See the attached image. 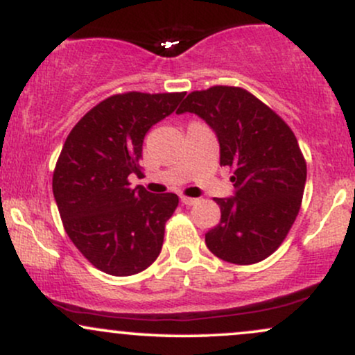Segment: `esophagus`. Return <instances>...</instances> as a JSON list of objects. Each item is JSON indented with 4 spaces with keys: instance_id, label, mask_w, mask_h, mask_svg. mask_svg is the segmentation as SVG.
Listing matches in <instances>:
<instances>
[{
    "instance_id": "esophagus-1",
    "label": "esophagus",
    "mask_w": 355,
    "mask_h": 355,
    "mask_svg": "<svg viewBox=\"0 0 355 355\" xmlns=\"http://www.w3.org/2000/svg\"><path fill=\"white\" fill-rule=\"evenodd\" d=\"M180 200H182L183 205H187V207H190V205H195V203L198 202L197 198H193V197H185V195H183V197L180 198Z\"/></svg>"
}]
</instances>
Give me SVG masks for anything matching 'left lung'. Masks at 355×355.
<instances>
[{"label": "left lung", "mask_w": 355, "mask_h": 355, "mask_svg": "<svg viewBox=\"0 0 355 355\" xmlns=\"http://www.w3.org/2000/svg\"><path fill=\"white\" fill-rule=\"evenodd\" d=\"M195 113L217 133L220 165L232 170L235 197L214 198L220 223L205 234L214 255L237 266L267 259L294 225L307 164L294 132L270 107L239 87L189 93L177 113Z\"/></svg>", "instance_id": "1"}]
</instances>
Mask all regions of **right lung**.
I'll return each mask as SVG.
<instances>
[{
	"mask_svg": "<svg viewBox=\"0 0 355 355\" xmlns=\"http://www.w3.org/2000/svg\"><path fill=\"white\" fill-rule=\"evenodd\" d=\"M185 93L112 95L73 126L53 172V195L64 232L81 255L105 274L145 270L164 245L175 193L132 189L141 175V146L150 128L178 107Z\"/></svg>",
	"mask_w": 355,
	"mask_h": 355,
	"instance_id": "right-lung-1",
	"label": "right lung"
}]
</instances>
